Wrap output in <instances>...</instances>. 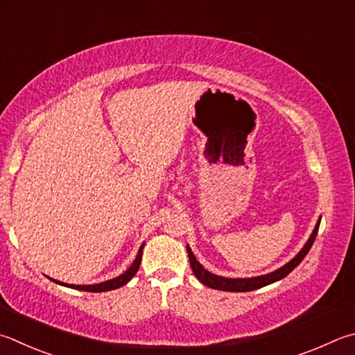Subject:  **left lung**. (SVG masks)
<instances>
[{
  "label": "left lung",
  "mask_w": 355,
  "mask_h": 355,
  "mask_svg": "<svg viewBox=\"0 0 355 355\" xmlns=\"http://www.w3.org/2000/svg\"><path fill=\"white\" fill-rule=\"evenodd\" d=\"M320 222H321V218H318V222H317V225H315L311 237H309L307 242L304 243V247L298 251V254H296L292 261H288L287 263H284V266L279 267L278 270H275V272H272V273L253 276V278H225V276H218V275L208 272V270H206L202 263L197 261V257L194 256V253H192L189 245H186V250H188V256H189V262H191V268H192V272H194V275L197 276V279L202 282L203 286H208V287L216 288V290H223V292H251V290L266 287L268 284H273V282H276V281L286 278V276L292 272L296 266H300V262L304 259L306 254L309 253V250H311V247H312L315 237H317Z\"/></svg>",
  "instance_id": "1"
}]
</instances>
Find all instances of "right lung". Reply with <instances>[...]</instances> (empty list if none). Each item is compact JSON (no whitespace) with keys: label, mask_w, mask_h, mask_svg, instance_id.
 Here are the masks:
<instances>
[{"label":"right lung","mask_w":355,"mask_h":355,"mask_svg":"<svg viewBox=\"0 0 355 355\" xmlns=\"http://www.w3.org/2000/svg\"><path fill=\"white\" fill-rule=\"evenodd\" d=\"M143 248H144V243L141 245L139 250H138V254L135 257V261L130 267H128L124 273L116 276L113 279H108L104 282H99V284H88V286H76V284H67V282H62V281H57L53 278H48L51 281H54L55 284H60V286H65L69 288H76V290H82V292H108V290H114V288H119L122 286H125L128 281H130L135 275H137L138 268H139V263H141V257H143Z\"/></svg>","instance_id":"add662e5"}]
</instances>
